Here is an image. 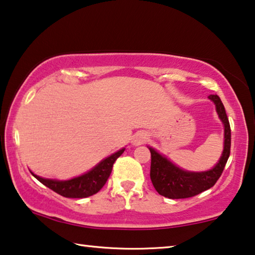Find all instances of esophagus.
<instances>
[{
  "mask_svg": "<svg viewBox=\"0 0 255 255\" xmlns=\"http://www.w3.org/2000/svg\"><path fill=\"white\" fill-rule=\"evenodd\" d=\"M147 139H148V134H147V133L140 132V133H137V134H136L134 137H133V144L140 145V144L144 143L145 141H147Z\"/></svg>",
  "mask_w": 255,
  "mask_h": 255,
  "instance_id": "esophagus-1",
  "label": "esophagus"
}]
</instances>
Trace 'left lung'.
<instances>
[{
	"instance_id": "8db88e82",
	"label": "left lung",
	"mask_w": 255,
	"mask_h": 255,
	"mask_svg": "<svg viewBox=\"0 0 255 255\" xmlns=\"http://www.w3.org/2000/svg\"><path fill=\"white\" fill-rule=\"evenodd\" d=\"M208 98L215 103L216 111L225 128L224 151L219 161L214 168L207 172H187L169 161L158 153L155 149L149 148L151 152L150 178L156 191L168 199H185L198 195L209 190L222 176L225 165L231 155V125L222 100L217 95H210Z\"/></svg>"
}]
</instances>
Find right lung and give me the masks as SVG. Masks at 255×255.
Segmentation results:
<instances>
[{"label":"right lung","mask_w":255,"mask_h":255,"mask_svg":"<svg viewBox=\"0 0 255 255\" xmlns=\"http://www.w3.org/2000/svg\"><path fill=\"white\" fill-rule=\"evenodd\" d=\"M124 148L119 150L118 152L113 153L110 157L105 158L98 165H96L88 173L81 176L74 177L68 181H56V179H48L39 177L31 173L40 183H43L48 189L56 192L57 194L65 198H88L94 195L105 185L108 177L112 173L113 165L115 160L124 152Z\"/></svg>","instance_id":"1"}]
</instances>
